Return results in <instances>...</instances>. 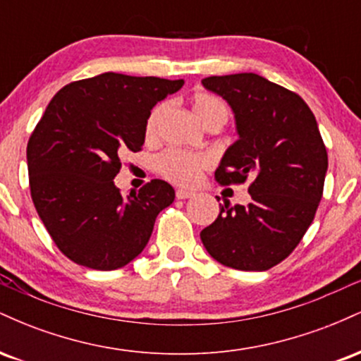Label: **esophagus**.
Masks as SVG:
<instances>
[{
    "mask_svg": "<svg viewBox=\"0 0 361 361\" xmlns=\"http://www.w3.org/2000/svg\"><path fill=\"white\" fill-rule=\"evenodd\" d=\"M192 190H176V198L178 200H185V198H192L193 197Z\"/></svg>",
    "mask_w": 361,
    "mask_h": 361,
    "instance_id": "1",
    "label": "esophagus"
}]
</instances>
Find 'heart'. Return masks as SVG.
<instances>
[{
	"instance_id": "heart-1",
	"label": "heart",
	"mask_w": 361,
	"mask_h": 361,
	"mask_svg": "<svg viewBox=\"0 0 361 361\" xmlns=\"http://www.w3.org/2000/svg\"><path fill=\"white\" fill-rule=\"evenodd\" d=\"M192 106L197 118L200 120L204 126H210V123H224L227 122L229 117V110H227L226 103L221 98L214 97V94L198 93L195 94L192 100ZM166 111V106L159 105L149 115L146 122V137L152 139L156 135L157 123H159L161 117ZM210 164V159L207 154L202 152H188L181 151V149H169V151L163 152L157 159V171L161 173L166 180L173 181L176 185H193L195 181L200 176L202 169H205Z\"/></svg>"
}]
</instances>
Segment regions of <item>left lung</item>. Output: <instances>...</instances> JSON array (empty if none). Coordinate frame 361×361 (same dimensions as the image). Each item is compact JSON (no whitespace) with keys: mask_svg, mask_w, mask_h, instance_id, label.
<instances>
[{"mask_svg":"<svg viewBox=\"0 0 361 361\" xmlns=\"http://www.w3.org/2000/svg\"><path fill=\"white\" fill-rule=\"evenodd\" d=\"M202 85L229 103L239 135L215 180H251V204L224 202L202 243L224 267L270 270L295 250L322 198L327 152L316 117L299 94L255 73L210 76Z\"/></svg>","mask_w":361,"mask_h":361,"instance_id":"8db88e82","label":"left lung"}]
</instances>
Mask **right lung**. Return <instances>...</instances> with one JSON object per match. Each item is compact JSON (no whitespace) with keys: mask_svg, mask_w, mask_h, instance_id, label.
I'll return each instance as SVG.
<instances>
[{"mask_svg":"<svg viewBox=\"0 0 361 361\" xmlns=\"http://www.w3.org/2000/svg\"><path fill=\"white\" fill-rule=\"evenodd\" d=\"M183 80L103 73L66 85L45 109L27 146L30 193L56 246L74 263L117 270L142 252L157 214L175 190L152 180L120 193V156L137 152L152 106Z\"/></svg>","mask_w":361,"mask_h":361,"instance_id":"right-lung-1","label":"right lung"}]
</instances>
